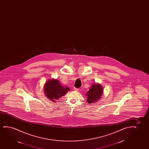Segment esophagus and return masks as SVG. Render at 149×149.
<instances>
[{
	"mask_svg": "<svg viewBox=\"0 0 149 149\" xmlns=\"http://www.w3.org/2000/svg\"><path fill=\"white\" fill-rule=\"evenodd\" d=\"M74 91H78L79 89L77 88H74Z\"/></svg>",
	"mask_w": 149,
	"mask_h": 149,
	"instance_id": "esophagus-1",
	"label": "esophagus"
}]
</instances>
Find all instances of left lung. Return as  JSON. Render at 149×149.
<instances>
[{
    "instance_id": "obj_1",
    "label": "left lung",
    "mask_w": 149,
    "mask_h": 149,
    "mask_svg": "<svg viewBox=\"0 0 149 149\" xmlns=\"http://www.w3.org/2000/svg\"><path fill=\"white\" fill-rule=\"evenodd\" d=\"M103 93V88L99 84H93L86 95L88 96L87 102L89 104H92L100 99Z\"/></svg>"
}]
</instances>
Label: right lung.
Listing matches in <instances>:
<instances>
[{
  "mask_svg": "<svg viewBox=\"0 0 149 149\" xmlns=\"http://www.w3.org/2000/svg\"><path fill=\"white\" fill-rule=\"evenodd\" d=\"M69 91V88L63 87L57 80H49L44 86L46 96L53 102L55 101V99L57 100L60 97L64 96Z\"/></svg>",
  "mask_w": 149,
  "mask_h": 149,
  "instance_id": "obj_1",
  "label": "right lung"
}]
</instances>
